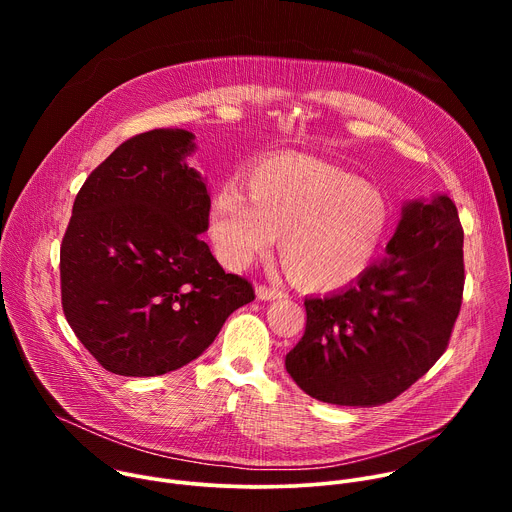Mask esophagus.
Masks as SVG:
<instances>
[{
  "label": "esophagus",
  "instance_id": "34e87169",
  "mask_svg": "<svg viewBox=\"0 0 512 512\" xmlns=\"http://www.w3.org/2000/svg\"><path fill=\"white\" fill-rule=\"evenodd\" d=\"M255 294L259 300L263 302H271V300H277V298H283V291L277 289V287H267V285H259L255 289Z\"/></svg>",
  "mask_w": 512,
  "mask_h": 512
}]
</instances>
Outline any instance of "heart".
<instances>
[{
  "mask_svg": "<svg viewBox=\"0 0 512 512\" xmlns=\"http://www.w3.org/2000/svg\"><path fill=\"white\" fill-rule=\"evenodd\" d=\"M385 198L358 176L312 156L259 164L249 194L227 184L210 200L208 235L227 267L241 269L281 235V261L298 285L342 289L373 265L387 237Z\"/></svg>",
  "mask_w": 512,
  "mask_h": 512,
  "instance_id": "obj_1",
  "label": "heart"
}]
</instances>
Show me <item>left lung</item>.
I'll return each instance as SVG.
<instances>
[{
    "label": "left lung",
    "mask_w": 512,
    "mask_h": 512,
    "mask_svg": "<svg viewBox=\"0 0 512 512\" xmlns=\"http://www.w3.org/2000/svg\"><path fill=\"white\" fill-rule=\"evenodd\" d=\"M464 231L446 194L407 200L387 255L326 298L285 369L310 397L377 407L421 379L448 346L464 291Z\"/></svg>",
    "instance_id": "obj_1"
}]
</instances>
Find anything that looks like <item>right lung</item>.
Segmentation results:
<instances>
[{
  "instance_id": "add662e5",
  "label": "right lung",
  "mask_w": 512,
  "mask_h": 512,
  "mask_svg": "<svg viewBox=\"0 0 512 512\" xmlns=\"http://www.w3.org/2000/svg\"><path fill=\"white\" fill-rule=\"evenodd\" d=\"M194 133L152 129L121 143L87 178L60 247L64 316L103 369L158 377L198 358L255 300L198 237L206 180L188 166Z\"/></svg>"
}]
</instances>
